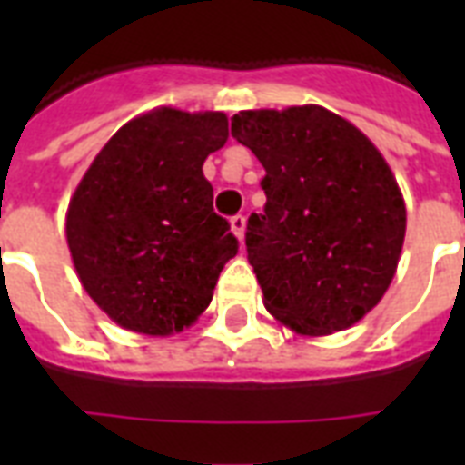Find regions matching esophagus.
<instances>
[{
	"instance_id": "1",
	"label": "esophagus",
	"mask_w": 465,
	"mask_h": 465,
	"mask_svg": "<svg viewBox=\"0 0 465 465\" xmlns=\"http://www.w3.org/2000/svg\"><path fill=\"white\" fill-rule=\"evenodd\" d=\"M232 232L236 239L243 241V236H246V217H243V214H236V217H232Z\"/></svg>"
}]
</instances>
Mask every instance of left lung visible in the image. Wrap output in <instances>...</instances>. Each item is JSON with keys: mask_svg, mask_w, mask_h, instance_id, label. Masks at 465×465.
<instances>
[{"mask_svg": "<svg viewBox=\"0 0 465 465\" xmlns=\"http://www.w3.org/2000/svg\"><path fill=\"white\" fill-rule=\"evenodd\" d=\"M233 140L265 168V212L251 214L248 262L262 304L321 338L367 316L396 275L405 200L374 142L323 105L241 111Z\"/></svg>", "mask_w": 465, "mask_h": 465, "instance_id": "8db88e82", "label": "left lung"}]
</instances>
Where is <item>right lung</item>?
<instances>
[{
    "label": "right lung",
    "instance_id": "1",
    "mask_svg": "<svg viewBox=\"0 0 465 465\" xmlns=\"http://www.w3.org/2000/svg\"><path fill=\"white\" fill-rule=\"evenodd\" d=\"M226 137V113L159 105L120 127L76 185L64 222L72 262L120 328L168 338L210 306L239 251L203 173Z\"/></svg>",
    "mask_w": 465,
    "mask_h": 465
}]
</instances>
